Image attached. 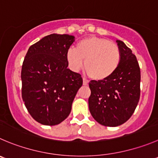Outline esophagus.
Returning <instances> with one entry per match:
<instances>
[{
	"instance_id": "1",
	"label": "esophagus",
	"mask_w": 158,
	"mask_h": 158,
	"mask_svg": "<svg viewBox=\"0 0 158 158\" xmlns=\"http://www.w3.org/2000/svg\"><path fill=\"white\" fill-rule=\"evenodd\" d=\"M88 83H89V81H88V80H86V79H85V78H84V79H83V85L86 86V85H88Z\"/></svg>"
}]
</instances>
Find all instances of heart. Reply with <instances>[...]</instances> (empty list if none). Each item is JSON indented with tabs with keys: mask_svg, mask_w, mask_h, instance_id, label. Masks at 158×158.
Returning a JSON list of instances; mask_svg holds the SVG:
<instances>
[{
	"mask_svg": "<svg viewBox=\"0 0 158 158\" xmlns=\"http://www.w3.org/2000/svg\"><path fill=\"white\" fill-rule=\"evenodd\" d=\"M67 60L72 70L83 67L88 76L96 81H102L113 74L121 60V52L115 43L104 38L91 36L77 44L75 49L67 52Z\"/></svg>",
	"mask_w": 158,
	"mask_h": 158,
	"instance_id": "heart-1",
	"label": "heart"
}]
</instances>
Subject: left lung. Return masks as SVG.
<instances>
[{
	"label": "left lung",
	"mask_w": 158,
	"mask_h": 158,
	"mask_svg": "<svg viewBox=\"0 0 158 158\" xmlns=\"http://www.w3.org/2000/svg\"><path fill=\"white\" fill-rule=\"evenodd\" d=\"M121 60L115 73L102 81H91L89 110L101 125L118 127L131 117L140 95V69L136 56L116 40Z\"/></svg>",
	"instance_id": "1"
}]
</instances>
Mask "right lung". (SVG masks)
<instances>
[{
    "mask_svg": "<svg viewBox=\"0 0 158 158\" xmlns=\"http://www.w3.org/2000/svg\"><path fill=\"white\" fill-rule=\"evenodd\" d=\"M73 35L51 34L28 49L22 73V96L27 110L35 121L57 125L68 117L72 103L83 80L67 68V52Z\"/></svg>",
    "mask_w": 158,
    "mask_h": 158,
    "instance_id": "add662e5",
    "label": "right lung"
}]
</instances>
